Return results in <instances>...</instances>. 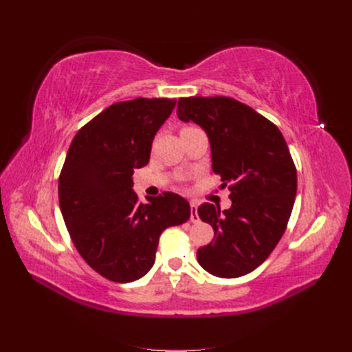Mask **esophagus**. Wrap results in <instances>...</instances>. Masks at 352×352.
<instances>
[{
    "label": "esophagus",
    "instance_id": "obj_1",
    "mask_svg": "<svg viewBox=\"0 0 352 352\" xmlns=\"http://www.w3.org/2000/svg\"><path fill=\"white\" fill-rule=\"evenodd\" d=\"M198 220H199V217H198V207H197L195 202H190V221L197 223Z\"/></svg>",
    "mask_w": 352,
    "mask_h": 352
}]
</instances>
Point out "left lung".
I'll return each mask as SVG.
<instances>
[{
  "instance_id": "left-lung-1",
  "label": "left lung",
  "mask_w": 352,
  "mask_h": 352,
  "mask_svg": "<svg viewBox=\"0 0 352 352\" xmlns=\"http://www.w3.org/2000/svg\"><path fill=\"white\" fill-rule=\"evenodd\" d=\"M177 117L206 131L212 172L229 188L232 207L202 204L198 216L214 239L197 252L199 265L217 278L248 274L269 257L289 221L296 168L278 126L229 97L179 98Z\"/></svg>"
}]
</instances>
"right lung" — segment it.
I'll list each match as a JSON object with an SVG mask.
<instances>
[{
	"label": "right lung",
	"mask_w": 352,
	"mask_h": 352,
	"mask_svg": "<svg viewBox=\"0 0 352 352\" xmlns=\"http://www.w3.org/2000/svg\"><path fill=\"white\" fill-rule=\"evenodd\" d=\"M176 100L116 102L73 138L58 177V201L80 257L117 283L141 279L154 265L162 232L190 217L189 202L163 192L138 201L132 175L150 162L157 131Z\"/></svg>",
	"instance_id": "add662e5"
}]
</instances>
